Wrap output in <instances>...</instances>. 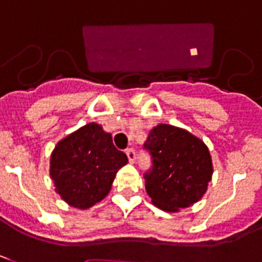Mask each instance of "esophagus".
Wrapping results in <instances>:
<instances>
[{
  "mask_svg": "<svg viewBox=\"0 0 262 262\" xmlns=\"http://www.w3.org/2000/svg\"><path fill=\"white\" fill-rule=\"evenodd\" d=\"M126 156H128L129 162L133 163L134 161H136V150L132 149V147H129V149H126Z\"/></svg>",
  "mask_w": 262,
  "mask_h": 262,
  "instance_id": "esophagus-1",
  "label": "esophagus"
}]
</instances>
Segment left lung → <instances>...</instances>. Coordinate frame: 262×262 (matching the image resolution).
Segmentation results:
<instances>
[{"instance_id":"left-lung-1","label":"left lung","mask_w":262,"mask_h":262,"mask_svg":"<svg viewBox=\"0 0 262 262\" xmlns=\"http://www.w3.org/2000/svg\"><path fill=\"white\" fill-rule=\"evenodd\" d=\"M150 157L144 170L145 188L151 202L165 211L196 203L212 175L210 151L203 141L183 129L161 124L144 145Z\"/></svg>"}]
</instances>
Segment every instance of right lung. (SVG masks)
<instances>
[{
	"label": "right lung",
	"mask_w": 262,
	"mask_h": 262,
	"mask_svg": "<svg viewBox=\"0 0 262 262\" xmlns=\"http://www.w3.org/2000/svg\"><path fill=\"white\" fill-rule=\"evenodd\" d=\"M126 162L128 157L116 149L112 136L91 122L56 145L50 175L70 206L90 208L108 195L116 172Z\"/></svg>",
	"instance_id": "1"
}]
</instances>
